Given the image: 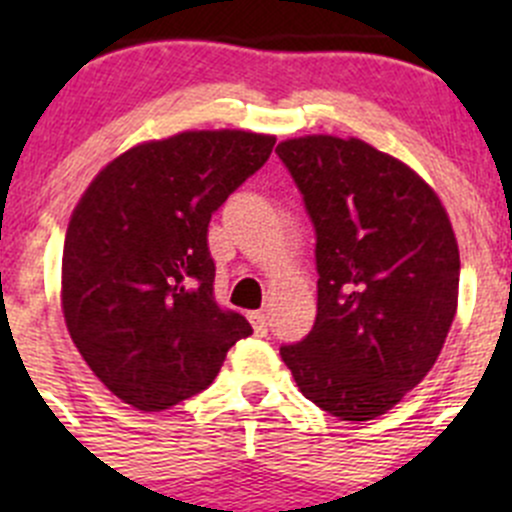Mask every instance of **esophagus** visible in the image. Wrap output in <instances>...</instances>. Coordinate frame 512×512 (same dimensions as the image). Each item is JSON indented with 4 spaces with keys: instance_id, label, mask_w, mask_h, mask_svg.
<instances>
[{
    "instance_id": "obj_1",
    "label": "esophagus",
    "mask_w": 512,
    "mask_h": 512,
    "mask_svg": "<svg viewBox=\"0 0 512 512\" xmlns=\"http://www.w3.org/2000/svg\"><path fill=\"white\" fill-rule=\"evenodd\" d=\"M247 319H250L252 329H255L257 334H267V314L265 312H250L247 314Z\"/></svg>"
}]
</instances>
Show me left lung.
<instances>
[{"instance_id": "1", "label": "left lung", "mask_w": 512, "mask_h": 512, "mask_svg": "<svg viewBox=\"0 0 512 512\" xmlns=\"http://www.w3.org/2000/svg\"><path fill=\"white\" fill-rule=\"evenodd\" d=\"M317 232V319L280 347L299 391L342 421H371L421 384L448 337L461 257L431 185L359 138L277 146Z\"/></svg>"}]
</instances>
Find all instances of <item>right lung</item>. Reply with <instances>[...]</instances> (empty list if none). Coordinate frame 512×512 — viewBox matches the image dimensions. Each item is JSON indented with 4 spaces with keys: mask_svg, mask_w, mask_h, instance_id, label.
I'll return each mask as SVG.
<instances>
[{
    "mask_svg": "<svg viewBox=\"0 0 512 512\" xmlns=\"http://www.w3.org/2000/svg\"><path fill=\"white\" fill-rule=\"evenodd\" d=\"M272 146L262 133L185 131L121 153L81 195L61 260L66 329L133 409L208 389L227 349L252 334L215 302L208 225Z\"/></svg>",
    "mask_w": 512,
    "mask_h": 512,
    "instance_id": "obj_1",
    "label": "right lung"
}]
</instances>
